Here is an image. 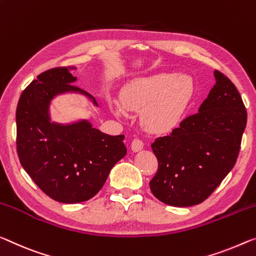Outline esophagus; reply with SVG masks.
<instances>
[{"instance_id": "esophagus-1", "label": "esophagus", "mask_w": 256, "mask_h": 256, "mask_svg": "<svg viewBox=\"0 0 256 256\" xmlns=\"http://www.w3.org/2000/svg\"><path fill=\"white\" fill-rule=\"evenodd\" d=\"M144 148V143L140 140L135 138L132 142V152H138L140 150H143Z\"/></svg>"}]
</instances>
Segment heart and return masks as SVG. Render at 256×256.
<instances>
[{"label": "heart", "instance_id": "heart-1", "mask_svg": "<svg viewBox=\"0 0 256 256\" xmlns=\"http://www.w3.org/2000/svg\"><path fill=\"white\" fill-rule=\"evenodd\" d=\"M194 95V84L186 76L158 73L132 80L121 90L120 103L113 100L110 110L118 118L126 111L140 112V122L151 134L170 132L180 124Z\"/></svg>", "mask_w": 256, "mask_h": 256}]
</instances>
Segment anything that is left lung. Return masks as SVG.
Wrapping results in <instances>:
<instances>
[{"instance_id":"obj_1","label":"left lung","mask_w":256,"mask_h":256,"mask_svg":"<svg viewBox=\"0 0 256 256\" xmlns=\"http://www.w3.org/2000/svg\"><path fill=\"white\" fill-rule=\"evenodd\" d=\"M214 76L216 84L198 113L151 144L158 172L150 188L169 206L202 202L237 161L247 112L232 82L218 70H214Z\"/></svg>"}]
</instances>
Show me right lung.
<instances>
[{
	"mask_svg": "<svg viewBox=\"0 0 256 256\" xmlns=\"http://www.w3.org/2000/svg\"><path fill=\"white\" fill-rule=\"evenodd\" d=\"M76 81L68 68L46 70L24 90L16 112L22 168L46 196L62 204L87 202L96 196L127 153L124 135H108L88 120L51 122V100L62 94H81L97 106L95 98L73 84Z\"/></svg>",
	"mask_w": 256,
	"mask_h": 256,
	"instance_id": "add662e5",
	"label": "right lung"
}]
</instances>
